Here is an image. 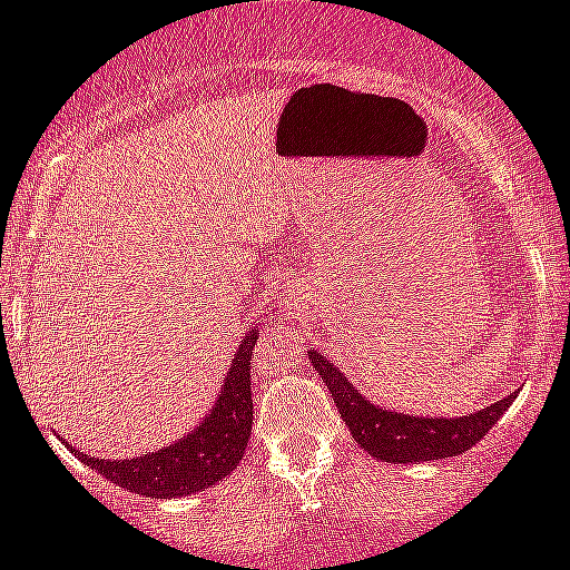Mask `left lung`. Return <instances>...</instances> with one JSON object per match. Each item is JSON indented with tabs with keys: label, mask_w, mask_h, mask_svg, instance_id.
Listing matches in <instances>:
<instances>
[{
	"label": "left lung",
	"mask_w": 570,
	"mask_h": 570,
	"mask_svg": "<svg viewBox=\"0 0 570 570\" xmlns=\"http://www.w3.org/2000/svg\"><path fill=\"white\" fill-rule=\"evenodd\" d=\"M308 358L325 381L355 444L383 463L446 461V458L463 455L502 419L510 402L515 400V394H510L493 405H485L482 411L471 413V416L458 419L411 416V413L386 411V407L361 396L358 389L344 377V372L317 350H312Z\"/></svg>",
	"instance_id": "obj_1"
}]
</instances>
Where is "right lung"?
I'll return each instance as SVG.
<instances>
[{
    "instance_id": "1",
    "label": "right lung",
    "mask_w": 570,
    "mask_h": 570,
    "mask_svg": "<svg viewBox=\"0 0 570 570\" xmlns=\"http://www.w3.org/2000/svg\"><path fill=\"white\" fill-rule=\"evenodd\" d=\"M256 338L258 331L250 327L234 353L226 386L217 394L209 416L176 444L129 461H101V458L82 455L79 450L71 452L109 482L140 497L176 499L217 485L237 469L250 439V353Z\"/></svg>"
}]
</instances>
